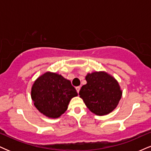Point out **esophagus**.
Segmentation results:
<instances>
[{
    "label": "esophagus",
    "instance_id": "1",
    "mask_svg": "<svg viewBox=\"0 0 151 151\" xmlns=\"http://www.w3.org/2000/svg\"><path fill=\"white\" fill-rule=\"evenodd\" d=\"M76 91H77V93H79V91H80V88H81V87L80 86H77L76 87Z\"/></svg>",
    "mask_w": 151,
    "mask_h": 151
}]
</instances>
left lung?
Returning a JSON list of instances; mask_svg holds the SVG:
<instances>
[{
  "label": "left lung",
  "instance_id": "left-lung-1",
  "mask_svg": "<svg viewBox=\"0 0 151 151\" xmlns=\"http://www.w3.org/2000/svg\"><path fill=\"white\" fill-rule=\"evenodd\" d=\"M86 84L81 86L79 95L86 107L97 115L111 112L119 103L122 91L115 78L105 72H93L86 77Z\"/></svg>",
  "mask_w": 151,
  "mask_h": 151
}]
</instances>
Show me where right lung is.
<instances>
[{
	"mask_svg": "<svg viewBox=\"0 0 151 151\" xmlns=\"http://www.w3.org/2000/svg\"><path fill=\"white\" fill-rule=\"evenodd\" d=\"M77 95L70 81L50 72L38 78L32 88V99L35 107L50 118H58L64 113L71 99Z\"/></svg>",
	"mask_w": 151,
	"mask_h": 151,
	"instance_id": "add662e5",
	"label": "right lung"
}]
</instances>
